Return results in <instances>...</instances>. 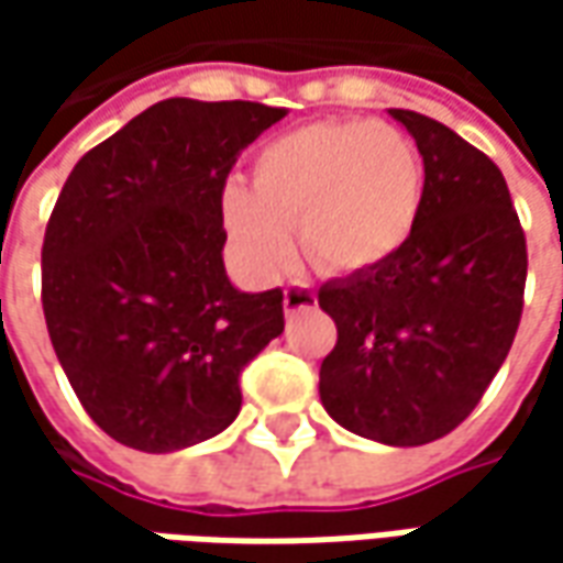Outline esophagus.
Instances as JSON below:
<instances>
[{
    "mask_svg": "<svg viewBox=\"0 0 563 563\" xmlns=\"http://www.w3.org/2000/svg\"><path fill=\"white\" fill-rule=\"evenodd\" d=\"M316 307V291L313 288H307V285H291V288H285V313L291 316L297 310H310Z\"/></svg>",
    "mask_w": 563,
    "mask_h": 563,
    "instance_id": "34e87169",
    "label": "esophagus"
}]
</instances>
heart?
Wrapping results in <instances>:
<instances>
[{
  "instance_id": "obj_1",
  "label": "heart",
  "mask_w": 563,
  "mask_h": 563,
  "mask_svg": "<svg viewBox=\"0 0 563 563\" xmlns=\"http://www.w3.org/2000/svg\"><path fill=\"white\" fill-rule=\"evenodd\" d=\"M420 206V163L388 124L329 121L269 141L250 187L228 185L222 222L244 266L275 278L300 247L316 269L347 275L391 260Z\"/></svg>"
}]
</instances>
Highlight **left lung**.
Listing matches in <instances>:
<instances>
[{"label":"left lung","instance_id":"8db88e82","mask_svg":"<svg viewBox=\"0 0 563 563\" xmlns=\"http://www.w3.org/2000/svg\"><path fill=\"white\" fill-rule=\"evenodd\" d=\"M388 112L413 134L426 168L417 222L391 260L319 288L338 325L319 398L363 439L413 448L457 429L508 357L527 238L483 150L429 115Z\"/></svg>","mask_w":563,"mask_h":563}]
</instances>
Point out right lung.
<instances>
[{
	"instance_id": "1",
	"label": "right lung",
	"mask_w": 563,
	"mask_h": 563,
	"mask_svg": "<svg viewBox=\"0 0 563 563\" xmlns=\"http://www.w3.org/2000/svg\"><path fill=\"white\" fill-rule=\"evenodd\" d=\"M285 109L163 99L71 168L43 238V316L106 435L165 454L219 435L241 373L285 332V294L225 275L222 194Z\"/></svg>"
}]
</instances>
